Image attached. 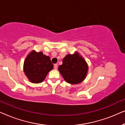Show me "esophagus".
<instances>
[{
  "label": "esophagus",
  "instance_id": "esophagus-1",
  "mask_svg": "<svg viewBox=\"0 0 125 125\" xmlns=\"http://www.w3.org/2000/svg\"><path fill=\"white\" fill-rule=\"evenodd\" d=\"M54 69H57V68H58V65H57V64H55L54 65Z\"/></svg>",
  "mask_w": 125,
  "mask_h": 125
}]
</instances>
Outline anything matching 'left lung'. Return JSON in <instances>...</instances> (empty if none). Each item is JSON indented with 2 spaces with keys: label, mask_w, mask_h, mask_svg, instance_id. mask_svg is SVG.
<instances>
[{
  "label": "left lung",
  "mask_w": 125,
  "mask_h": 125,
  "mask_svg": "<svg viewBox=\"0 0 125 125\" xmlns=\"http://www.w3.org/2000/svg\"><path fill=\"white\" fill-rule=\"evenodd\" d=\"M88 65L85 60L77 52L68 54L63 59V63L58 67L66 82L75 84L82 82L87 75Z\"/></svg>",
  "instance_id": "8db88e82"
}]
</instances>
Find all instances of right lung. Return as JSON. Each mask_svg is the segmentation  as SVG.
I'll use <instances>...</instances> for the list:
<instances>
[{"label": "right lung", "instance_id": "add662e5", "mask_svg": "<svg viewBox=\"0 0 125 125\" xmlns=\"http://www.w3.org/2000/svg\"><path fill=\"white\" fill-rule=\"evenodd\" d=\"M50 58L42 52L32 51L24 60L23 71L31 82L39 83L44 81L50 71L53 69Z\"/></svg>", "mask_w": 125, "mask_h": 125}]
</instances>
